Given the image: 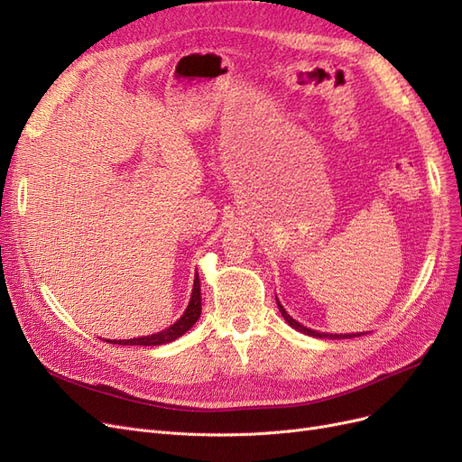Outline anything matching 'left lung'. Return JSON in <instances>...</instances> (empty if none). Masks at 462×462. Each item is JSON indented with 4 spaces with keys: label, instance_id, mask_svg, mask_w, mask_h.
<instances>
[{
    "label": "left lung",
    "instance_id": "left-lung-1",
    "mask_svg": "<svg viewBox=\"0 0 462 462\" xmlns=\"http://www.w3.org/2000/svg\"><path fill=\"white\" fill-rule=\"evenodd\" d=\"M278 309H280V312H282V316H283V319L289 323V326L291 328H295L297 331H300V333H304V335H310V337H318V338H352V337H360V335H364V333H346V335H331V333H319V331H312V329H309V328H304V326H300L299 321H295L291 316H289L287 312H285V309L283 306L280 304V300H278Z\"/></svg>",
    "mask_w": 462,
    "mask_h": 462
}]
</instances>
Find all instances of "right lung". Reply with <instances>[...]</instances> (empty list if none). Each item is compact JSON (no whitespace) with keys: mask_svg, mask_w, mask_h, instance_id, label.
<instances>
[{"mask_svg":"<svg viewBox=\"0 0 462 462\" xmlns=\"http://www.w3.org/2000/svg\"><path fill=\"white\" fill-rule=\"evenodd\" d=\"M201 314V289H199V278L196 274L194 280V289H192V297L190 302H188L184 314L180 316L179 321H175L173 326L156 333V335H148V337H139V338H127V340H106V343L112 345H136V346H158V345H167L173 343L175 338L182 337L188 329H190L194 323L198 321Z\"/></svg>","mask_w":462,"mask_h":462,"instance_id":"right-lung-1","label":"right lung"}]
</instances>
